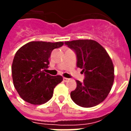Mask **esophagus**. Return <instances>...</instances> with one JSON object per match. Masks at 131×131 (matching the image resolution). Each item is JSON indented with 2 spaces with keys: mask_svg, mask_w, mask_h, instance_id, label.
Instances as JSON below:
<instances>
[{
  "mask_svg": "<svg viewBox=\"0 0 131 131\" xmlns=\"http://www.w3.org/2000/svg\"><path fill=\"white\" fill-rule=\"evenodd\" d=\"M69 80V79L67 78H63V80H64V82H67V81H68Z\"/></svg>",
  "mask_w": 131,
  "mask_h": 131,
  "instance_id": "obj_1",
  "label": "esophagus"
}]
</instances>
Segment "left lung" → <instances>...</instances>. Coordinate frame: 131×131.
Segmentation results:
<instances>
[{
	"instance_id": "8db88e82",
	"label": "left lung",
	"mask_w": 131,
	"mask_h": 131,
	"mask_svg": "<svg viewBox=\"0 0 131 131\" xmlns=\"http://www.w3.org/2000/svg\"><path fill=\"white\" fill-rule=\"evenodd\" d=\"M75 52L76 66L85 74L83 82L76 80L77 87L71 98L79 106L91 107L105 100L114 82V66L107 51L101 44L91 39L65 41Z\"/></svg>"
}]
</instances>
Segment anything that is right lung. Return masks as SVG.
<instances>
[{
    "label": "right lung",
    "instance_id": "1",
    "mask_svg": "<svg viewBox=\"0 0 131 131\" xmlns=\"http://www.w3.org/2000/svg\"><path fill=\"white\" fill-rule=\"evenodd\" d=\"M63 44L62 41H31L17 51L12 65V79L14 88L25 101L41 105L52 98L54 88L63 78L44 71L48 67L51 52Z\"/></svg>",
    "mask_w": 131,
    "mask_h": 131
}]
</instances>
